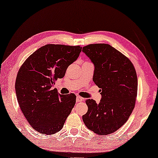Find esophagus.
I'll return each instance as SVG.
<instances>
[{
    "label": "esophagus",
    "mask_w": 158,
    "mask_h": 158,
    "mask_svg": "<svg viewBox=\"0 0 158 158\" xmlns=\"http://www.w3.org/2000/svg\"><path fill=\"white\" fill-rule=\"evenodd\" d=\"M83 101V98H82V97L79 96H77L76 97V101H77V103L81 102V101Z\"/></svg>",
    "instance_id": "34e87169"
}]
</instances>
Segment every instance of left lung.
<instances>
[{"mask_svg":"<svg viewBox=\"0 0 158 158\" xmlns=\"http://www.w3.org/2000/svg\"><path fill=\"white\" fill-rule=\"evenodd\" d=\"M83 52L95 65L93 81L101 88L99 103L85 101L88 111L84 124L100 135L114 133L121 128L135 109L137 96V76L132 62L108 44H91L83 47Z\"/></svg>","mask_w":158,"mask_h":158,"instance_id":"1","label":"left lung"}]
</instances>
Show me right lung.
I'll list each match as a JSON object with an SVG mask.
<instances>
[{
    "label": "right lung",
    "instance_id": "1",
    "mask_svg": "<svg viewBox=\"0 0 158 158\" xmlns=\"http://www.w3.org/2000/svg\"><path fill=\"white\" fill-rule=\"evenodd\" d=\"M81 50V46L46 44L19 68L15 83L17 100L27 122L38 132L50 135L60 131L71 113L76 96L59 94L52 87Z\"/></svg>",
    "mask_w": 158,
    "mask_h": 158
}]
</instances>
